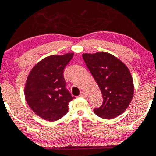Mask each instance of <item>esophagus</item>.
Wrapping results in <instances>:
<instances>
[{"mask_svg":"<svg viewBox=\"0 0 156 156\" xmlns=\"http://www.w3.org/2000/svg\"><path fill=\"white\" fill-rule=\"evenodd\" d=\"M80 96L82 97V98H86L87 97V93L85 91H81V94H80Z\"/></svg>","mask_w":156,"mask_h":156,"instance_id":"obj_1","label":"esophagus"}]
</instances>
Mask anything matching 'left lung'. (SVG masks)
<instances>
[{
    "mask_svg": "<svg viewBox=\"0 0 156 156\" xmlns=\"http://www.w3.org/2000/svg\"><path fill=\"white\" fill-rule=\"evenodd\" d=\"M82 57L102 94V105L94 109V114L105 119L120 115L129 107L134 94L129 68L119 58L106 52L83 54Z\"/></svg>",
    "mask_w": 156,
    "mask_h": 156,
    "instance_id": "8db88e82",
    "label": "left lung"
}]
</instances>
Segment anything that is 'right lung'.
<instances>
[{
    "mask_svg": "<svg viewBox=\"0 0 156 156\" xmlns=\"http://www.w3.org/2000/svg\"><path fill=\"white\" fill-rule=\"evenodd\" d=\"M74 53L51 55L32 68L24 88L29 107L39 117L53 121L62 119L68 112V104L75 98L66 88L64 70Z\"/></svg>",
    "mask_w": 156,
    "mask_h": 156,
    "instance_id": "right-lung-1",
    "label": "right lung"
}]
</instances>
